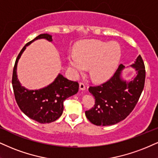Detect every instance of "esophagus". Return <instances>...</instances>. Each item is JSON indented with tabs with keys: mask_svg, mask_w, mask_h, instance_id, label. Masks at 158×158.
<instances>
[{
	"mask_svg": "<svg viewBox=\"0 0 158 158\" xmlns=\"http://www.w3.org/2000/svg\"><path fill=\"white\" fill-rule=\"evenodd\" d=\"M79 89L81 90H85V89H86V87H85L84 83H82V82L79 83Z\"/></svg>",
	"mask_w": 158,
	"mask_h": 158,
	"instance_id": "34e87169",
	"label": "esophagus"
}]
</instances>
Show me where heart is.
<instances>
[{
	"label": "heart",
	"instance_id": "1",
	"mask_svg": "<svg viewBox=\"0 0 158 158\" xmlns=\"http://www.w3.org/2000/svg\"><path fill=\"white\" fill-rule=\"evenodd\" d=\"M121 55V48L118 43L92 40L78 45L76 54L68 56V62L74 75H79L89 68L91 79L102 82L113 74Z\"/></svg>",
	"mask_w": 158,
	"mask_h": 158
}]
</instances>
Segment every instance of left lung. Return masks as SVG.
I'll return each instance as SVG.
<instances>
[{"mask_svg": "<svg viewBox=\"0 0 158 158\" xmlns=\"http://www.w3.org/2000/svg\"><path fill=\"white\" fill-rule=\"evenodd\" d=\"M131 66L137 71L133 80L128 82L121 79V71L124 66L121 64L109 80L89 87V92L95 97V104L85 111V115L91 123L97 126L115 124L126 118L133 110L145 84V65L140 55Z\"/></svg>", "mask_w": 158, "mask_h": 158, "instance_id": "8db88e82", "label": "left lung"}]
</instances>
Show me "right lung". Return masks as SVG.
I'll return each instance as SVG.
<instances>
[{
  "label": "right lung",
  "instance_id": "add662e5",
  "mask_svg": "<svg viewBox=\"0 0 158 158\" xmlns=\"http://www.w3.org/2000/svg\"><path fill=\"white\" fill-rule=\"evenodd\" d=\"M46 39L51 42L52 36L42 34L28 42L19 53L15 61L12 73V87L17 104L25 115L40 123H51L58 119L63 112V102L66 98L79 90L77 81L68 80L59 74L54 81L40 90H29L21 86L17 76V65L26 46L38 39Z\"/></svg>",
  "mask_w": 158,
  "mask_h": 158
}]
</instances>
